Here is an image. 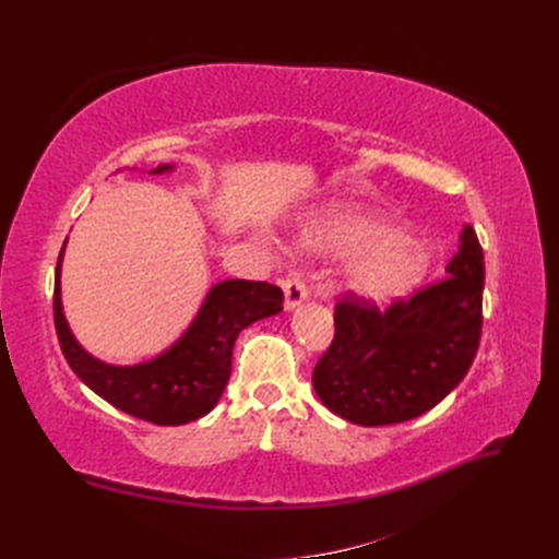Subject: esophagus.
I'll list each match as a JSON object with an SVG mask.
<instances>
[{"label":"esophagus","instance_id":"esophagus-1","mask_svg":"<svg viewBox=\"0 0 559 559\" xmlns=\"http://www.w3.org/2000/svg\"><path fill=\"white\" fill-rule=\"evenodd\" d=\"M306 298H308V286H306V282H302V277L292 275V277L284 280V306H286V310L298 308Z\"/></svg>","mask_w":559,"mask_h":559}]
</instances>
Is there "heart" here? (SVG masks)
I'll use <instances>...</instances> for the list:
<instances>
[{
  "mask_svg": "<svg viewBox=\"0 0 559 559\" xmlns=\"http://www.w3.org/2000/svg\"><path fill=\"white\" fill-rule=\"evenodd\" d=\"M302 242L312 249L349 253L345 280L357 294L389 300L421 280L431 263V249L403 235L386 218L359 205H333L310 218Z\"/></svg>",
  "mask_w": 559,
  "mask_h": 559,
  "instance_id": "1",
  "label": "heart"
}]
</instances>
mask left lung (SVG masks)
Here are the masks:
<instances>
[{
    "label": "left lung",
    "instance_id": "left-lung-1",
    "mask_svg": "<svg viewBox=\"0 0 559 559\" xmlns=\"http://www.w3.org/2000/svg\"><path fill=\"white\" fill-rule=\"evenodd\" d=\"M443 282L380 310L347 292L335 306V335L312 370L321 403L361 427L425 415L464 380L483 331L485 257L471 226Z\"/></svg>",
    "mask_w": 559,
    "mask_h": 559
}]
</instances>
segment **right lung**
Listing matches in <instances>:
<instances>
[{"label": "right lung", "instance_id": "add662e5", "mask_svg": "<svg viewBox=\"0 0 559 559\" xmlns=\"http://www.w3.org/2000/svg\"><path fill=\"white\" fill-rule=\"evenodd\" d=\"M167 170H173V165H158L151 175ZM60 263L62 251L56 267L53 319L67 364L114 408L160 427L186 425L214 408L228 384L233 345L240 331L282 312L284 302V294L275 284L218 282L189 331L170 349L138 366H111L91 357L67 326L60 300Z\"/></svg>", "mask_w": 559, "mask_h": 559}]
</instances>
